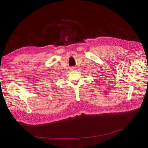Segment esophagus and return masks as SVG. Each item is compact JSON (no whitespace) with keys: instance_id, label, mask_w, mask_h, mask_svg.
<instances>
[{"instance_id":"34e87169","label":"esophagus","mask_w":148,"mask_h":148,"mask_svg":"<svg viewBox=\"0 0 148 148\" xmlns=\"http://www.w3.org/2000/svg\"><path fill=\"white\" fill-rule=\"evenodd\" d=\"M73 68H74V67H73V68H72V69H73Z\"/></svg>"}]
</instances>
